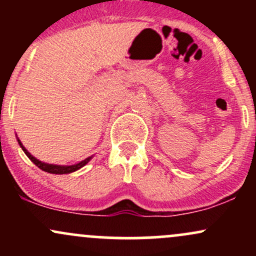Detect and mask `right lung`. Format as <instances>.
<instances>
[{
	"label": "right lung",
	"mask_w": 256,
	"mask_h": 256,
	"mask_svg": "<svg viewBox=\"0 0 256 256\" xmlns=\"http://www.w3.org/2000/svg\"><path fill=\"white\" fill-rule=\"evenodd\" d=\"M16 140H18V143H19L20 148L22 149V152L28 155V158H30L34 165H36L37 167H40L42 171L52 173V174H67V173H72V172L78 171V170H80L82 167H84L88 162H89L91 158H94V155H91V156L84 158L83 161H80V162H78V164H74V165H54V164H46V162H43V161L38 160V158H34V155H31V152H28L24 146H22V140L18 138V136H16Z\"/></svg>",
	"instance_id": "1"
}]
</instances>
